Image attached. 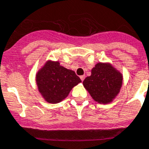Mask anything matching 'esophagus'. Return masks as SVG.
Returning a JSON list of instances; mask_svg holds the SVG:
<instances>
[{"label":"esophagus","mask_w":149,"mask_h":149,"mask_svg":"<svg viewBox=\"0 0 149 149\" xmlns=\"http://www.w3.org/2000/svg\"><path fill=\"white\" fill-rule=\"evenodd\" d=\"M85 78H86V76H85V75H82V76H80V79H81V80H82V81L84 80Z\"/></svg>","instance_id":"34e87169"}]
</instances>
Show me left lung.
<instances>
[{
  "label": "left lung",
  "instance_id": "1",
  "mask_svg": "<svg viewBox=\"0 0 149 149\" xmlns=\"http://www.w3.org/2000/svg\"><path fill=\"white\" fill-rule=\"evenodd\" d=\"M123 77L107 63H98L92 70V74L83 81V86L95 102L107 104L119 93Z\"/></svg>",
  "mask_w": 149,
  "mask_h": 149
}]
</instances>
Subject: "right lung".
<instances>
[{"instance_id": "obj_1", "label": "right lung", "mask_w": 149, "mask_h": 149, "mask_svg": "<svg viewBox=\"0 0 149 149\" xmlns=\"http://www.w3.org/2000/svg\"><path fill=\"white\" fill-rule=\"evenodd\" d=\"M36 82L43 98L56 104L64 99L81 79L74 71L62 67L59 62L48 61L36 75Z\"/></svg>"}]
</instances>
